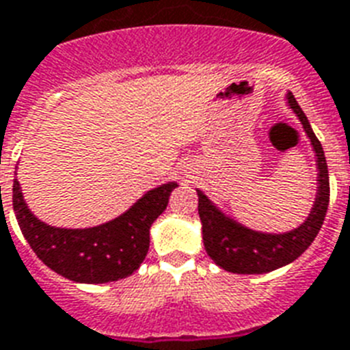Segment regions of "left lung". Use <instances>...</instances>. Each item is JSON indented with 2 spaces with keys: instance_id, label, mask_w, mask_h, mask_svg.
<instances>
[{
  "instance_id": "8db88e82",
  "label": "left lung",
  "mask_w": 350,
  "mask_h": 350,
  "mask_svg": "<svg viewBox=\"0 0 350 350\" xmlns=\"http://www.w3.org/2000/svg\"><path fill=\"white\" fill-rule=\"evenodd\" d=\"M288 103L299 116L306 134L311 139L317 164H319V195L314 200L310 218L299 229L286 234H261L241 227L216 209L202 191L198 193V215L202 221L204 245L209 258L227 272L232 273H267L295 261L306 248L313 243L324 224L329 206V172L324 150L319 137L311 130L310 121L288 92Z\"/></svg>"
}]
</instances>
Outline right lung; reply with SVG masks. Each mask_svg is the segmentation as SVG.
<instances>
[{"label": "right lung", "instance_id": "right-lung-1", "mask_svg": "<svg viewBox=\"0 0 350 350\" xmlns=\"http://www.w3.org/2000/svg\"><path fill=\"white\" fill-rule=\"evenodd\" d=\"M175 182L155 187L109 224L92 229H57L31 215L14 178L12 206L17 224L37 258L59 275L75 282L102 284L120 281L139 268L150 247V227L163 215Z\"/></svg>", "mask_w": 350, "mask_h": 350}]
</instances>
